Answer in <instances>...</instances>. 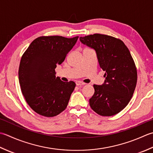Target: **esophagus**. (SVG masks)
Listing matches in <instances>:
<instances>
[{
    "label": "esophagus",
    "mask_w": 153,
    "mask_h": 153,
    "mask_svg": "<svg viewBox=\"0 0 153 153\" xmlns=\"http://www.w3.org/2000/svg\"><path fill=\"white\" fill-rule=\"evenodd\" d=\"M76 86H82V85H85V83L80 82V81H76Z\"/></svg>",
    "instance_id": "1"
}]
</instances>
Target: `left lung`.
Here are the masks:
<instances>
[{"instance_id":"left-lung-1","label":"left lung","mask_w":153,"mask_h":153,"mask_svg":"<svg viewBox=\"0 0 153 153\" xmlns=\"http://www.w3.org/2000/svg\"><path fill=\"white\" fill-rule=\"evenodd\" d=\"M80 41L96 52L105 71L102 85H94L90 107L102 116H111L127 106L135 89L137 72L129 50L121 39L104 34L80 37Z\"/></svg>"}]
</instances>
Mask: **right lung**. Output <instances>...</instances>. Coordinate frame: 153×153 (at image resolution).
Masks as SVG:
<instances>
[{
  "instance_id": "add662e5",
  "label": "right lung",
  "mask_w": 153,
  "mask_h": 153,
  "mask_svg": "<svg viewBox=\"0 0 153 153\" xmlns=\"http://www.w3.org/2000/svg\"><path fill=\"white\" fill-rule=\"evenodd\" d=\"M78 38L39 37L22 57L18 70L21 90L27 104L37 114L54 117L66 109L76 84L56 77L55 69L64 61Z\"/></svg>"
}]
</instances>
